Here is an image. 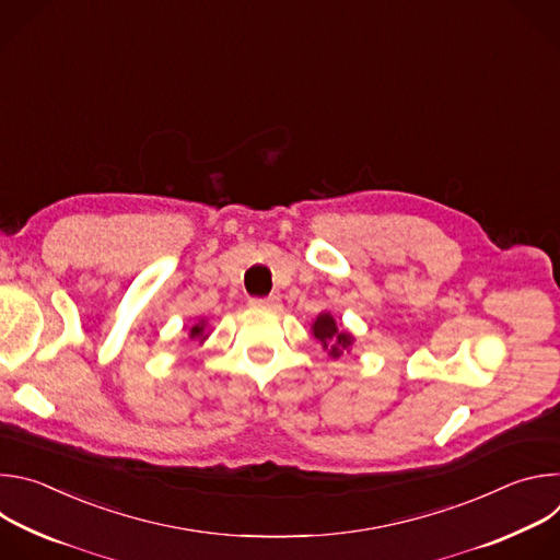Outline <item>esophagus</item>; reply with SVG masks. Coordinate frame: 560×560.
Segmentation results:
<instances>
[{"label": "esophagus", "instance_id": "34e87169", "mask_svg": "<svg viewBox=\"0 0 560 560\" xmlns=\"http://www.w3.org/2000/svg\"><path fill=\"white\" fill-rule=\"evenodd\" d=\"M253 307H266V310H279L281 301L279 296H266V299H250Z\"/></svg>", "mask_w": 560, "mask_h": 560}]
</instances>
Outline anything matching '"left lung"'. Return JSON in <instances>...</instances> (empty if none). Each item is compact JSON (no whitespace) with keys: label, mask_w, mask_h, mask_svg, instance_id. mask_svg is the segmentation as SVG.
<instances>
[{"label":"left lung","mask_w":560,"mask_h":560,"mask_svg":"<svg viewBox=\"0 0 560 560\" xmlns=\"http://www.w3.org/2000/svg\"><path fill=\"white\" fill-rule=\"evenodd\" d=\"M310 332L318 343H322L330 359H341V354L350 352L354 343V335L346 330L341 324H337L330 312H318V316L310 326Z\"/></svg>","instance_id":"obj_1"}]
</instances>
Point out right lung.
<instances>
[{
    "label": "right lung",
    "instance_id": "1",
    "mask_svg": "<svg viewBox=\"0 0 560 560\" xmlns=\"http://www.w3.org/2000/svg\"><path fill=\"white\" fill-rule=\"evenodd\" d=\"M210 332H212V328H210V324H208V318H197V322L188 328V339L195 341V343H199V346H203V343L208 341Z\"/></svg>",
    "mask_w": 560,
    "mask_h": 560
}]
</instances>
